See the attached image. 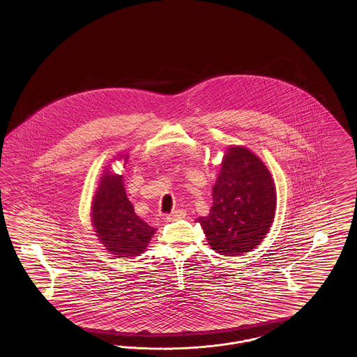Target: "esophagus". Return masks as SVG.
<instances>
[{
    "mask_svg": "<svg viewBox=\"0 0 357 357\" xmlns=\"http://www.w3.org/2000/svg\"><path fill=\"white\" fill-rule=\"evenodd\" d=\"M185 215H186V211L178 208V210H175V211H172L171 214H169V215L166 217V220H167V221H176V220L185 218Z\"/></svg>",
    "mask_w": 357,
    "mask_h": 357,
    "instance_id": "1",
    "label": "esophagus"
}]
</instances>
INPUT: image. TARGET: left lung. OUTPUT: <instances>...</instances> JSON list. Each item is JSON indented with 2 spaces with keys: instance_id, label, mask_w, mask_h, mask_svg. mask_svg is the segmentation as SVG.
I'll return each instance as SVG.
<instances>
[{
  "instance_id": "left-lung-1",
  "label": "left lung",
  "mask_w": 357,
  "mask_h": 357,
  "mask_svg": "<svg viewBox=\"0 0 357 357\" xmlns=\"http://www.w3.org/2000/svg\"><path fill=\"white\" fill-rule=\"evenodd\" d=\"M275 211L272 175L255 153L230 147L213 187V207L201 223L208 245L222 255H243L268 234Z\"/></svg>"
}]
</instances>
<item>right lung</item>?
<instances>
[{
    "instance_id": "right-lung-1",
    "label": "right lung",
    "mask_w": 357,
    "mask_h": 357,
    "mask_svg": "<svg viewBox=\"0 0 357 357\" xmlns=\"http://www.w3.org/2000/svg\"><path fill=\"white\" fill-rule=\"evenodd\" d=\"M92 222L107 250L123 258L144 252L155 233L153 227L136 215L123 176L107 171L92 204Z\"/></svg>"
}]
</instances>
